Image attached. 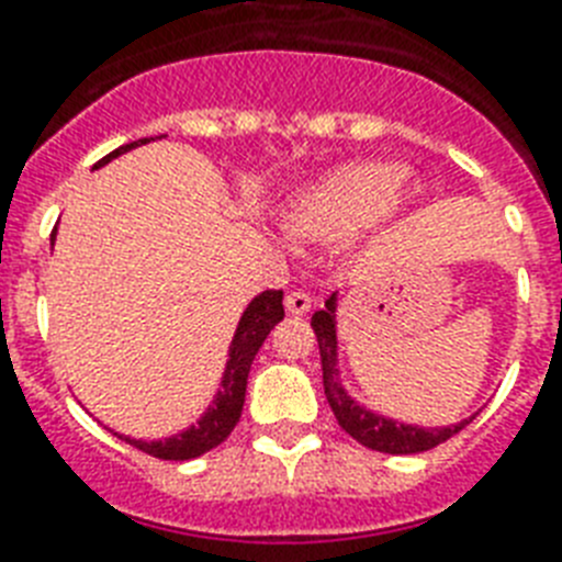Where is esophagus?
<instances>
[{"label": "esophagus", "instance_id": "esophagus-1", "mask_svg": "<svg viewBox=\"0 0 562 562\" xmlns=\"http://www.w3.org/2000/svg\"><path fill=\"white\" fill-rule=\"evenodd\" d=\"M284 307H286V313H292V315H307L310 307H313V299H310L307 292H301V290L286 292Z\"/></svg>", "mask_w": 562, "mask_h": 562}]
</instances>
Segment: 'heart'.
I'll use <instances>...</instances> for the list:
<instances>
[{
  "label": "heart",
  "mask_w": 562,
  "mask_h": 562,
  "mask_svg": "<svg viewBox=\"0 0 562 562\" xmlns=\"http://www.w3.org/2000/svg\"><path fill=\"white\" fill-rule=\"evenodd\" d=\"M414 198L416 187L402 166L353 164L292 192L281 217L295 238L324 240L375 224Z\"/></svg>",
  "instance_id": "1"
}]
</instances>
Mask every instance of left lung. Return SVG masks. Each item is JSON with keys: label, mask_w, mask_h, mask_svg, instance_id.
I'll return each instance as SVG.
<instances>
[{"label": "left lung", "mask_w": 562, "mask_h": 562, "mask_svg": "<svg viewBox=\"0 0 562 562\" xmlns=\"http://www.w3.org/2000/svg\"><path fill=\"white\" fill-rule=\"evenodd\" d=\"M336 310L338 295L333 292L330 299L324 301V310L313 315V330L318 338V353H322V373H324V393L330 402L333 414H336L338 425L370 451L382 453H422L437 448V445L448 442L453 434L465 428L468 419L457 422V425H445V428H422V425H405L391 416H382L370 411V407L359 405L341 384V373H338V336H336Z\"/></svg>", "instance_id": "8db88e82"}]
</instances>
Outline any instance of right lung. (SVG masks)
Segmentation results:
<instances>
[{
  "instance_id": "add662e5",
  "label": "right lung",
  "mask_w": 562,
  "mask_h": 562,
  "mask_svg": "<svg viewBox=\"0 0 562 562\" xmlns=\"http://www.w3.org/2000/svg\"><path fill=\"white\" fill-rule=\"evenodd\" d=\"M148 140H155V137L120 146L117 151L105 155L94 169L111 164V160L123 155V151H132L134 146H143V143ZM50 247H54V235H50ZM281 301H284V292L281 290H263L261 295H255V299L249 301L244 315H240L238 327H235V336H232L229 359H226L224 375H221V387H217L212 405L203 411V416L194 422V425H189L187 430H180L175 437L148 439V442L146 439L123 437V434H117V437L125 439L128 445H134L137 451L148 453V457L171 459V462L194 459L201 457V453L212 451V448H217V445L229 437L232 428L238 425L240 411H244V396H247L249 368H252L255 356L261 350L263 338L270 336L272 327L284 318V304H281Z\"/></svg>"
}]
</instances>
